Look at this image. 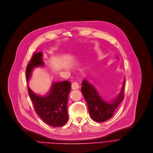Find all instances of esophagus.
<instances>
[{
	"label": "esophagus",
	"mask_w": 153,
	"mask_h": 153,
	"mask_svg": "<svg viewBox=\"0 0 153 153\" xmlns=\"http://www.w3.org/2000/svg\"><path fill=\"white\" fill-rule=\"evenodd\" d=\"M79 88V84L76 81H74L72 83V89H77Z\"/></svg>",
	"instance_id": "34e87169"
}]
</instances>
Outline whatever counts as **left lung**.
Instances as JSON below:
<instances>
[{"mask_svg": "<svg viewBox=\"0 0 153 153\" xmlns=\"http://www.w3.org/2000/svg\"><path fill=\"white\" fill-rule=\"evenodd\" d=\"M82 84L81 91L87 102L91 118L98 123H102L110 119L124 98L125 81L119 95L111 103L104 101L98 95L95 87L87 80L84 79Z\"/></svg>", "mask_w": 153, "mask_h": 153, "instance_id": "obj_1", "label": "left lung"}]
</instances>
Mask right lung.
I'll return each mask as SVG.
<instances>
[{
	"label": "right lung",
	"mask_w": 153,
	"mask_h": 153,
	"mask_svg": "<svg viewBox=\"0 0 153 153\" xmlns=\"http://www.w3.org/2000/svg\"><path fill=\"white\" fill-rule=\"evenodd\" d=\"M42 56L41 52L33 55L26 67L27 81L34 68L43 66ZM71 89V84L68 81L53 82L48 95L40 97L36 95L27 86L28 94L36 112L45 123L53 127H62L67 123L69 119L67 104Z\"/></svg>",
	"instance_id": "add662e5"
}]
</instances>
